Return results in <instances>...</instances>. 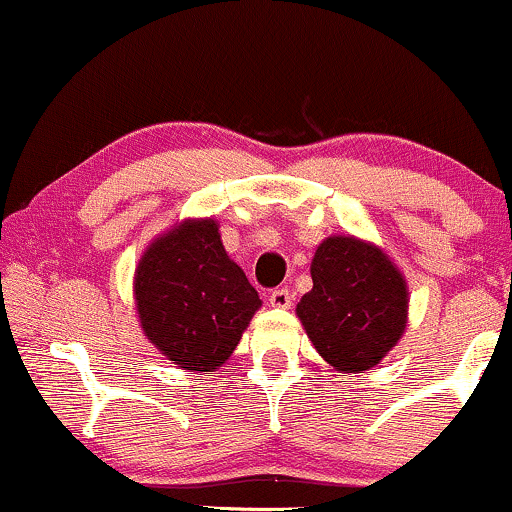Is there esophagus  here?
I'll return each mask as SVG.
<instances>
[{
  "label": "esophagus",
  "instance_id": "obj_1",
  "mask_svg": "<svg viewBox=\"0 0 512 512\" xmlns=\"http://www.w3.org/2000/svg\"><path fill=\"white\" fill-rule=\"evenodd\" d=\"M291 303H293L291 289H274L269 293V305H272V308H291Z\"/></svg>",
  "mask_w": 512,
  "mask_h": 512
}]
</instances>
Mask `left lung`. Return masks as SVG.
I'll use <instances>...</instances> for the list:
<instances>
[{
    "instance_id": "obj_1",
    "label": "left lung",
    "mask_w": 512,
    "mask_h": 512,
    "mask_svg": "<svg viewBox=\"0 0 512 512\" xmlns=\"http://www.w3.org/2000/svg\"><path fill=\"white\" fill-rule=\"evenodd\" d=\"M310 276L296 315L317 354L342 373L378 366L407 327L409 291L395 262L366 240L330 236L317 245Z\"/></svg>"
}]
</instances>
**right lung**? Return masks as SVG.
Returning <instances> with one entry per match:
<instances>
[{
    "mask_svg": "<svg viewBox=\"0 0 512 512\" xmlns=\"http://www.w3.org/2000/svg\"><path fill=\"white\" fill-rule=\"evenodd\" d=\"M134 301L144 337L190 373L223 366L262 305L214 219L175 223L146 248L134 272Z\"/></svg>",
    "mask_w": 512,
    "mask_h": 512,
    "instance_id": "right-lung-1",
    "label": "right lung"
}]
</instances>
